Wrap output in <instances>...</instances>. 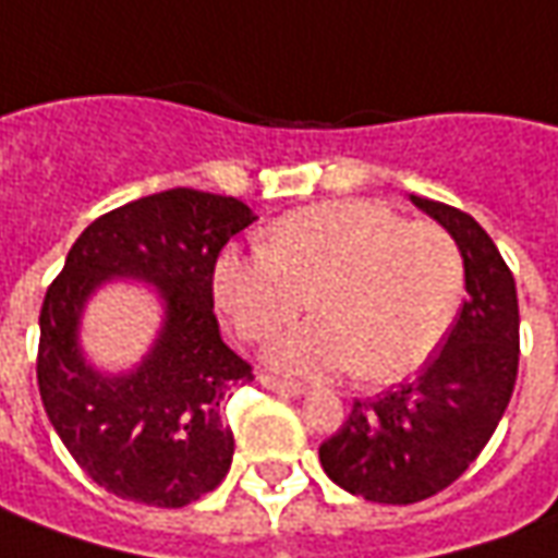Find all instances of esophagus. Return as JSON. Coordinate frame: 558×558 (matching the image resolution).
<instances>
[{
	"label": "esophagus",
	"instance_id": "1",
	"mask_svg": "<svg viewBox=\"0 0 558 558\" xmlns=\"http://www.w3.org/2000/svg\"><path fill=\"white\" fill-rule=\"evenodd\" d=\"M259 384L271 392H280V396H305V387L302 384H290V380H280V377H271V374H263Z\"/></svg>",
	"mask_w": 558,
	"mask_h": 558
}]
</instances>
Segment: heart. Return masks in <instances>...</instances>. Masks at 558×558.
Returning a JSON list of instances; mask_svg holds the SVG:
<instances>
[{"mask_svg": "<svg viewBox=\"0 0 558 558\" xmlns=\"http://www.w3.org/2000/svg\"><path fill=\"white\" fill-rule=\"evenodd\" d=\"M462 292L453 235L368 198L287 214L266 251H229L214 268V295L247 341L278 335L311 295L317 317L268 347L275 368L305 377L356 368L384 384L416 372L450 332Z\"/></svg>", "mask_w": 558, "mask_h": 558, "instance_id": "1", "label": "heart"}]
</instances>
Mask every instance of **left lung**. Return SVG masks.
Returning a JSON list of instances; mask_svg holds the SVG:
<instances>
[{"label": "left lung", "mask_w": 558, "mask_h": 558, "mask_svg": "<svg viewBox=\"0 0 558 558\" xmlns=\"http://www.w3.org/2000/svg\"><path fill=\"white\" fill-rule=\"evenodd\" d=\"M411 202L459 244L469 299L411 384L356 399L347 423L319 444L329 481L380 505L423 501L469 469L508 408L520 365L517 283L493 239L459 208L423 196Z\"/></svg>", "instance_id": "left-lung-1"}]
</instances>
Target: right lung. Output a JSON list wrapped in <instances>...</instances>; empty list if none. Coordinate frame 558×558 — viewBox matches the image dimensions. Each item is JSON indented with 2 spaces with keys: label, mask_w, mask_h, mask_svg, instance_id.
<instances>
[{
  "label": "right lung",
  "mask_w": 558,
  "mask_h": 558,
  "mask_svg": "<svg viewBox=\"0 0 558 558\" xmlns=\"http://www.w3.org/2000/svg\"><path fill=\"white\" fill-rule=\"evenodd\" d=\"M253 220L239 198L162 190L93 220L50 283L38 392L65 450L108 493L184 508L232 465L223 401L253 374L220 338L211 280L226 241ZM114 279L150 286L163 319L132 369L102 373L83 353L80 326L88 299Z\"/></svg>",
  "instance_id": "1"
}]
</instances>
